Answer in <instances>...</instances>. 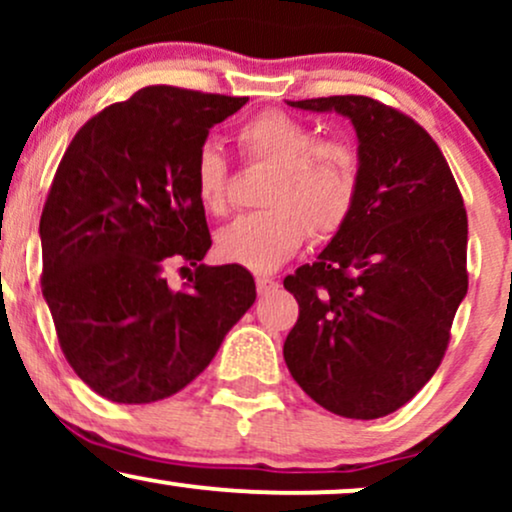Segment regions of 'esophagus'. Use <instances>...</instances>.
I'll list each match as a JSON object with an SVG mask.
<instances>
[{"label":"esophagus","mask_w":512,"mask_h":512,"mask_svg":"<svg viewBox=\"0 0 512 512\" xmlns=\"http://www.w3.org/2000/svg\"><path fill=\"white\" fill-rule=\"evenodd\" d=\"M276 289H279V281L272 279V276H257V293L260 296H269Z\"/></svg>","instance_id":"esophagus-1"}]
</instances>
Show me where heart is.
I'll return each instance as SVG.
<instances>
[{
	"instance_id": "b5f03b06",
	"label": "heart",
	"mask_w": 512,
	"mask_h": 512,
	"mask_svg": "<svg viewBox=\"0 0 512 512\" xmlns=\"http://www.w3.org/2000/svg\"><path fill=\"white\" fill-rule=\"evenodd\" d=\"M248 163L274 168L264 187L267 209L238 216L216 236V255L252 272H272L303 245L332 238L344 228L358 197V156L344 139H320L317 129L284 110H262L236 129ZM226 156L216 144H202L192 161L195 195L209 214L228 204Z\"/></svg>"
}]
</instances>
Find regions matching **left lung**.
I'll return each mask as SVG.
<instances>
[{"mask_svg":"<svg viewBox=\"0 0 512 512\" xmlns=\"http://www.w3.org/2000/svg\"><path fill=\"white\" fill-rule=\"evenodd\" d=\"M337 110L358 134V197L332 243L286 276L298 320L293 380L346 419H380L433 378L467 293V211L443 151L402 110L368 96L289 101Z\"/></svg>","mask_w":512,"mask_h":512,"instance_id":"8db88e82","label":"left lung"}]
</instances>
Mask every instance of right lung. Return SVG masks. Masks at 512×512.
I'll list each match as a JSON object with an SVG mask.
<instances>
[{
  "instance_id": "obj_1",
  "label": "right lung",
  "mask_w": 512,
  "mask_h": 512,
  "mask_svg": "<svg viewBox=\"0 0 512 512\" xmlns=\"http://www.w3.org/2000/svg\"><path fill=\"white\" fill-rule=\"evenodd\" d=\"M245 103L146 86L93 115L57 166L40 216V286L64 358L110 402L180 392L255 303L248 269L202 264L211 236L192 185L209 129ZM170 261L196 267L185 290L167 286Z\"/></svg>"
}]
</instances>
